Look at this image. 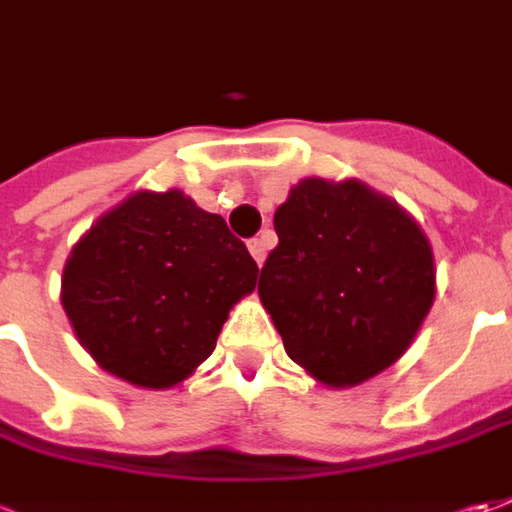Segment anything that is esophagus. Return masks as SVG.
<instances>
[{
  "instance_id": "obj_1",
  "label": "esophagus",
  "mask_w": 512,
  "mask_h": 512,
  "mask_svg": "<svg viewBox=\"0 0 512 512\" xmlns=\"http://www.w3.org/2000/svg\"><path fill=\"white\" fill-rule=\"evenodd\" d=\"M248 250H250V256L256 259V264L262 267L264 256H267V239H264V236H259V239H250Z\"/></svg>"
}]
</instances>
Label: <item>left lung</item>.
I'll list each match as a JSON object with an SVG mask.
<instances>
[{
	"instance_id": "obj_1",
	"label": "left lung",
	"mask_w": 512,
	"mask_h": 512,
	"mask_svg": "<svg viewBox=\"0 0 512 512\" xmlns=\"http://www.w3.org/2000/svg\"><path fill=\"white\" fill-rule=\"evenodd\" d=\"M273 228L259 298L307 375L349 389L406 355L437 296L434 250L414 216L360 180L307 177Z\"/></svg>"
}]
</instances>
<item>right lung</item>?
Listing matches in <instances>:
<instances>
[{"label":"right lung","instance_id":"right-lung-1","mask_svg":"<svg viewBox=\"0 0 512 512\" xmlns=\"http://www.w3.org/2000/svg\"><path fill=\"white\" fill-rule=\"evenodd\" d=\"M256 276L222 216L180 188L135 191L72 245L61 307L104 372L140 389H171L214 352Z\"/></svg>","mask_w":512,"mask_h":512}]
</instances>
